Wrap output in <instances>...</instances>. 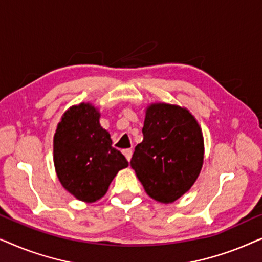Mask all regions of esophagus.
<instances>
[{
  "instance_id": "1",
  "label": "esophagus",
  "mask_w": 262,
  "mask_h": 262,
  "mask_svg": "<svg viewBox=\"0 0 262 262\" xmlns=\"http://www.w3.org/2000/svg\"><path fill=\"white\" fill-rule=\"evenodd\" d=\"M123 154H124V156L126 157V160L128 161V162H130V160L132 157V149H124Z\"/></svg>"
}]
</instances>
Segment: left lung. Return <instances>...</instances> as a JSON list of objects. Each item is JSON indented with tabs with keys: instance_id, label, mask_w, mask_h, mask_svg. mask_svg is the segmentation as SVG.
Listing matches in <instances>:
<instances>
[{
	"instance_id": "left-lung-1",
	"label": "left lung",
	"mask_w": 262,
	"mask_h": 262,
	"mask_svg": "<svg viewBox=\"0 0 262 262\" xmlns=\"http://www.w3.org/2000/svg\"><path fill=\"white\" fill-rule=\"evenodd\" d=\"M142 132L132 169L146 194L156 202L173 203L192 187L202 170V128L187 108L159 102L146 107Z\"/></svg>"
}]
</instances>
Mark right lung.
<instances>
[{
    "label": "right lung",
    "instance_id": "add662e5",
    "mask_svg": "<svg viewBox=\"0 0 262 262\" xmlns=\"http://www.w3.org/2000/svg\"><path fill=\"white\" fill-rule=\"evenodd\" d=\"M99 119L100 112L92 103L71 106L53 137L57 177L68 192L85 203L102 198L118 171L128 166Z\"/></svg>",
    "mask_w": 262,
    "mask_h": 262
}]
</instances>
